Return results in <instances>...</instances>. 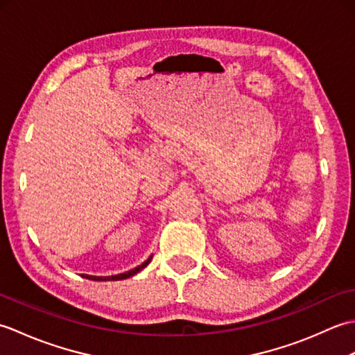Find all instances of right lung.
I'll list each match as a JSON object with an SVG mask.
<instances>
[{"instance_id": "obj_1", "label": "right lung", "mask_w": 355, "mask_h": 355, "mask_svg": "<svg viewBox=\"0 0 355 355\" xmlns=\"http://www.w3.org/2000/svg\"><path fill=\"white\" fill-rule=\"evenodd\" d=\"M150 259H153V256H149V258L141 263V266H139V267H135V268H132V270H130V271H126V273H120V275H114V276H92V275H82V277H85V279H89V281H123V279H128V277H131V276H134V275H137L139 271H141L143 268H145L148 263L150 262Z\"/></svg>"}]
</instances>
